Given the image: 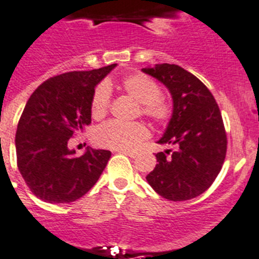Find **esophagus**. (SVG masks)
Instances as JSON below:
<instances>
[{
    "label": "esophagus",
    "instance_id": "obj_1",
    "mask_svg": "<svg viewBox=\"0 0 259 259\" xmlns=\"http://www.w3.org/2000/svg\"><path fill=\"white\" fill-rule=\"evenodd\" d=\"M120 152L130 156V157H136V156H138V152H135V151H120Z\"/></svg>",
    "mask_w": 259,
    "mask_h": 259
}]
</instances>
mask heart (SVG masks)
I'll return each mask as SVG.
<instances>
[{
  "label": "heart",
  "instance_id": "heart-1",
  "mask_svg": "<svg viewBox=\"0 0 259 259\" xmlns=\"http://www.w3.org/2000/svg\"><path fill=\"white\" fill-rule=\"evenodd\" d=\"M124 93L139 102L140 112L155 123H165L172 116V106L165 96L160 94L159 84L142 72H135L121 79ZM111 90L108 83H100L91 98V115L94 119L106 116L110 108ZM149 136L148 127L142 121L110 120L99 125L93 134V140L102 148L132 149Z\"/></svg>",
  "mask_w": 259,
  "mask_h": 259
}]
</instances>
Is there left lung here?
<instances>
[{
    "label": "left lung",
    "instance_id": "1",
    "mask_svg": "<svg viewBox=\"0 0 259 259\" xmlns=\"http://www.w3.org/2000/svg\"><path fill=\"white\" fill-rule=\"evenodd\" d=\"M142 71L169 90L173 112L157 143L176 147L173 152L156 153L157 164L147 181L170 201L197 197L219 176L226 156L228 140L219 104L208 87L180 66L161 63Z\"/></svg>",
    "mask_w": 259,
    "mask_h": 259
}]
</instances>
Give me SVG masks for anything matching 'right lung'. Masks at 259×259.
<instances>
[{"instance_id":"right-lung-1","label":"right lung","mask_w":259,"mask_h":259,"mask_svg":"<svg viewBox=\"0 0 259 259\" xmlns=\"http://www.w3.org/2000/svg\"><path fill=\"white\" fill-rule=\"evenodd\" d=\"M116 63L48 79L27 100L16 134L17 165L38 198L65 204L87 193L106 168L110 151L87 148L78 156L68 140L91 123L96 84Z\"/></svg>"}]
</instances>
